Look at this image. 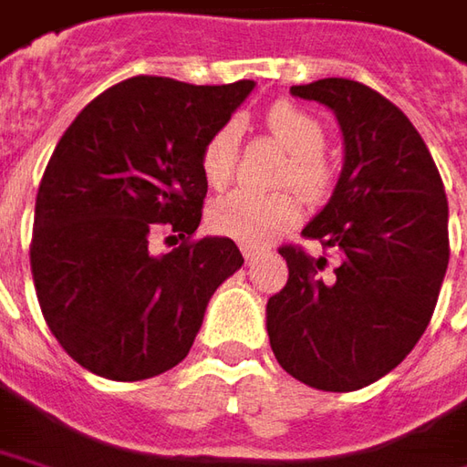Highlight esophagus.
<instances>
[{"instance_id":"34e87169","label":"esophagus","mask_w":467,"mask_h":467,"mask_svg":"<svg viewBox=\"0 0 467 467\" xmlns=\"http://www.w3.org/2000/svg\"><path fill=\"white\" fill-rule=\"evenodd\" d=\"M241 254H244L246 262H254L256 256H259V249H254V246H241Z\"/></svg>"}]
</instances>
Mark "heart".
Segmentation results:
<instances>
[{"instance_id": "1", "label": "heart", "mask_w": 467, "mask_h": 467, "mask_svg": "<svg viewBox=\"0 0 467 467\" xmlns=\"http://www.w3.org/2000/svg\"><path fill=\"white\" fill-rule=\"evenodd\" d=\"M265 125L272 139L290 153L283 182L296 184L308 197L324 195L331 182V169L321 153L327 146L324 125L311 112L290 102H277L275 108H270L265 115ZM239 136V123L228 120L205 140L200 169L211 187H221L231 180L236 167ZM298 215V197L293 192L259 195L252 190H234L213 200L208 208V223L221 236L249 246H262L293 226Z\"/></svg>"}]
</instances>
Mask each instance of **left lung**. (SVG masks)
<instances>
[{
	"instance_id": "left-lung-1",
	"label": "left lung",
	"mask_w": 467,
	"mask_h": 467,
	"mask_svg": "<svg viewBox=\"0 0 467 467\" xmlns=\"http://www.w3.org/2000/svg\"><path fill=\"white\" fill-rule=\"evenodd\" d=\"M342 128L344 167L324 211L303 228L337 254L283 246L287 285L267 300L275 358L296 380L347 393L401 365L421 339L445 280L447 197L427 143L390 99L352 79L290 87Z\"/></svg>"
}]
</instances>
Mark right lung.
Wrapping results in <instances>:
<instances>
[{
	"label": "right lung",
	"mask_w": 467,
	"mask_h": 467,
	"mask_svg": "<svg viewBox=\"0 0 467 467\" xmlns=\"http://www.w3.org/2000/svg\"><path fill=\"white\" fill-rule=\"evenodd\" d=\"M252 89L133 77L66 128L37 187L30 267L46 324L81 368L133 383L187 358L211 296L244 265L226 236L192 241L200 156ZM159 225L183 239L161 257L148 249Z\"/></svg>",
	"instance_id": "right-lung-1"
}]
</instances>
